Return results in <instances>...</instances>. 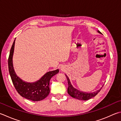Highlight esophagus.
Wrapping results in <instances>:
<instances>
[{"label":"esophagus","instance_id":"1","mask_svg":"<svg viewBox=\"0 0 121 121\" xmlns=\"http://www.w3.org/2000/svg\"><path fill=\"white\" fill-rule=\"evenodd\" d=\"M60 69H61V70H62V69H63V67H60Z\"/></svg>","mask_w":121,"mask_h":121}]
</instances>
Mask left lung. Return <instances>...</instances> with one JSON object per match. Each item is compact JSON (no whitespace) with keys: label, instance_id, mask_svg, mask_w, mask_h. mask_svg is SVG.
<instances>
[{"label":"left lung","instance_id":"1","mask_svg":"<svg viewBox=\"0 0 121 121\" xmlns=\"http://www.w3.org/2000/svg\"><path fill=\"white\" fill-rule=\"evenodd\" d=\"M98 32L100 34H102L99 31H98ZM66 77L67 78L68 84V87L67 89L68 94H69L70 96H71L72 97L74 98H75V99H77L79 100H84V101L88 100L91 99V98L96 96L98 94V93H99V91L101 90V88L99 90H98L96 92L93 93H86L82 92V91L77 90V89L73 87L71 83H70L69 78H68L66 75Z\"/></svg>","mask_w":121,"mask_h":121}]
</instances>
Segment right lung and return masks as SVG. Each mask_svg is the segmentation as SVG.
<instances>
[{"label":"right lung","mask_w":121,"mask_h":121,"mask_svg":"<svg viewBox=\"0 0 121 121\" xmlns=\"http://www.w3.org/2000/svg\"><path fill=\"white\" fill-rule=\"evenodd\" d=\"M15 40L13 43L8 57V69L11 81L17 92L25 99L33 101H39L45 99L50 92L49 81L55 75L59 72L58 69L47 72L39 81L33 83L22 81L16 74L13 65V55Z\"/></svg>","instance_id":"add662e5"}]
</instances>
